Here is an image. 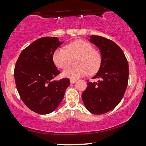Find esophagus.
Returning <instances> with one entry per match:
<instances>
[{
    "label": "esophagus",
    "instance_id": "34e87169",
    "mask_svg": "<svg viewBox=\"0 0 146 146\" xmlns=\"http://www.w3.org/2000/svg\"><path fill=\"white\" fill-rule=\"evenodd\" d=\"M76 80H70V82H71V84H74L75 82H76Z\"/></svg>",
    "mask_w": 146,
    "mask_h": 146
}]
</instances>
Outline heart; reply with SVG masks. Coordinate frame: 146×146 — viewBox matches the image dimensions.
I'll return each instance as SVG.
<instances>
[{
	"label": "heart",
	"instance_id": "heart-1",
	"mask_svg": "<svg viewBox=\"0 0 146 146\" xmlns=\"http://www.w3.org/2000/svg\"><path fill=\"white\" fill-rule=\"evenodd\" d=\"M66 50L59 47L54 51L53 61L59 68H66L70 64L71 58H77L75 68H67L62 72V76L71 80H76L86 75L88 72L92 75L99 69L101 64V55L99 51L93 50V46L84 40H75L68 43Z\"/></svg>",
	"mask_w": 146,
	"mask_h": 146
}]
</instances>
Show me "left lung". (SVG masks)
Instances as JSON below:
<instances>
[{"label":"left lung","instance_id":"8db88e82","mask_svg":"<svg viewBox=\"0 0 146 146\" xmlns=\"http://www.w3.org/2000/svg\"><path fill=\"white\" fill-rule=\"evenodd\" d=\"M89 41L99 48L102 60L92 78L97 82H88L82 97L86 108L99 115L111 111L123 98L129 80V64L124 52L113 41L96 35H91Z\"/></svg>","mask_w":146,"mask_h":146}]
</instances>
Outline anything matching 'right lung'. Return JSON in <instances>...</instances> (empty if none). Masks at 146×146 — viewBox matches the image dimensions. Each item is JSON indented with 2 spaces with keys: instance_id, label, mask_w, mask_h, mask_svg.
Returning <instances> with one entry per match:
<instances>
[{
  "instance_id": "1",
  "label": "right lung",
  "mask_w": 146,
  "mask_h": 146,
  "mask_svg": "<svg viewBox=\"0 0 146 146\" xmlns=\"http://www.w3.org/2000/svg\"><path fill=\"white\" fill-rule=\"evenodd\" d=\"M63 43L58 37H42L22 51L14 70L15 84L22 101L32 111L48 114L58 107L70 86L68 78L52 81L60 73L53 54Z\"/></svg>"
}]
</instances>
